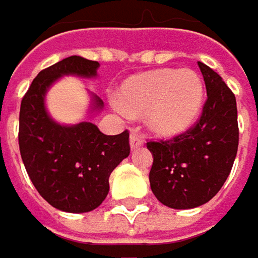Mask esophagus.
Returning <instances> with one entry per match:
<instances>
[{
    "mask_svg": "<svg viewBox=\"0 0 258 258\" xmlns=\"http://www.w3.org/2000/svg\"><path fill=\"white\" fill-rule=\"evenodd\" d=\"M145 144V139H144V137H141L138 132H132L131 134V147L135 150V148H139V147H142Z\"/></svg>",
    "mask_w": 258,
    "mask_h": 258,
    "instance_id": "34e87169",
    "label": "esophagus"
}]
</instances>
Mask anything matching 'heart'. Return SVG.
<instances>
[{
    "instance_id": "b5f03b06",
    "label": "heart",
    "mask_w": 258,
    "mask_h": 258,
    "mask_svg": "<svg viewBox=\"0 0 258 258\" xmlns=\"http://www.w3.org/2000/svg\"><path fill=\"white\" fill-rule=\"evenodd\" d=\"M204 83L194 70L163 69L134 76L121 86V100L113 107L121 116L145 111V121L154 132L173 137L185 132L200 116Z\"/></svg>"
}]
</instances>
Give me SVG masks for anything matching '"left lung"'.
Instances as JSON below:
<instances>
[{
    "label": "left lung",
    "instance_id": "obj_1",
    "mask_svg": "<svg viewBox=\"0 0 258 258\" xmlns=\"http://www.w3.org/2000/svg\"><path fill=\"white\" fill-rule=\"evenodd\" d=\"M207 100L200 119L172 139L150 141V185L170 209H194L210 201L228 179L239 141L233 92L209 66L198 61Z\"/></svg>",
    "mask_w": 258,
    "mask_h": 258
}]
</instances>
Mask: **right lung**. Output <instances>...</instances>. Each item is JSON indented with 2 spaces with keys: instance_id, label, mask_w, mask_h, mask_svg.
<instances>
[{
  "instance_id": "obj_1",
  "label": "right lung",
  "mask_w": 258,
  "mask_h": 258,
  "mask_svg": "<svg viewBox=\"0 0 258 258\" xmlns=\"http://www.w3.org/2000/svg\"><path fill=\"white\" fill-rule=\"evenodd\" d=\"M98 61L72 55L39 72L25 94L19 116V147L29 177L52 207L86 213L105 200L108 177L129 156V132L104 135L91 121L73 126L55 123L45 110L48 88L63 75L92 78ZM104 102L95 95L94 110Z\"/></svg>"
}]
</instances>
